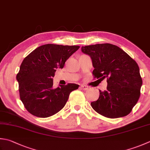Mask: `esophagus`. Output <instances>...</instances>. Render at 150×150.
I'll list each match as a JSON object with an SVG mask.
<instances>
[{"mask_svg": "<svg viewBox=\"0 0 150 150\" xmlns=\"http://www.w3.org/2000/svg\"><path fill=\"white\" fill-rule=\"evenodd\" d=\"M80 87H81V88L83 90H87L89 88V87L88 86H86V85H81Z\"/></svg>", "mask_w": 150, "mask_h": 150, "instance_id": "34e87169", "label": "esophagus"}]
</instances>
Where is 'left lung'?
Here are the masks:
<instances>
[{
    "instance_id": "obj_1",
    "label": "left lung",
    "mask_w": 150,
    "mask_h": 150,
    "mask_svg": "<svg viewBox=\"0 0 150 150\" xmlns=\"http://www.w3.org/2000/svg\"><path fill=\"white\" fill-rule=\"evenodd\" d=\"M82 52L92 58L94 79H107V90H99L91 106L108 118L128 115L139 100L142 80L135 60L118 46L110 43L83 46Z\"/></svg>"
}]
</instances>
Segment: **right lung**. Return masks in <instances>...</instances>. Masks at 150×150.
Segmentation results:
<instances>
[{
    "label": "right lung",
    "mask_w": 150,
    "mask_h": 150,
    "mask_svg": "<svg viewBox=\"0 0 150 150\" xmlns=\"http://www.w3.org/2000/svg\"><path fill=\"white\" fill-rule=\"evenodd\" d=\"M80 47L46 44L36 48L24 58L16 79L20 99L28 112L39 118H47L62 109L69 93L79 85L69 83L52 88V77L57 68Z\"/></svg>",
    "instance_id": "add662e5"
}]
</instances>
